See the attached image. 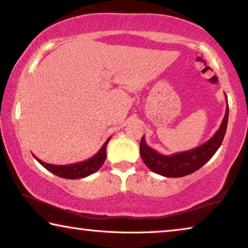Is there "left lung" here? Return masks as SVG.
I'll use <instances>...</instances> for the list:
<instances>
[{
	"label": "left lung",
	"mask_w": 248,
	"mask_h": 248,
	"mask_svg": "<svg viewBox=\"0 0 248 248\" xmlns=\"http://www.w3.org/2000/svg\"><path fill=\"white\" fill-rule=\"evenodd\" d=\"M228 102V97H226ZM229 120V105L226 104V110L224 118L217 131L213 134L211 139L208 140L202 145L197 148L178 152L171 155L161 154L150 148L146 144L144 136L142 137L140 142V154L143 159L144 164L149 169L158 175L165 176V177H183V176L189 175L199 170L203 166L210 158L220 148L222 141L224 139L226 127H228Z\"/></svg>",
	"instance_id": "obj_1"
}]
</instances>
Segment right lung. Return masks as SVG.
Wrapping results in <instances>:
<instances>
[{
	"label": "right lung",
	"mask_w": 248,
	"mask_h": 248,
	"mask_svg": "<svg viewBox=\"0 0 248 248\" xmlns=\"http://www.w3.org/2000/svg\"><path fill=\"white\" fill-rule=\"evenodd\" d=\"M111 139L108 138L107 141L103 144L102 148L96 153L93 157L84 162L79 163H74V164H69V165H53V164H48V163H45L33 155L37 161H38L41 165H43L45 169L51 171L52 174L59 176V177L66 178V179H78V178H84L87 177V176L92 175L95 171H97L100 167L103 166L105 159H106V148L109 140Z\"/></svg>",
	"instance_id": "add662e5"
}]
</instances>
